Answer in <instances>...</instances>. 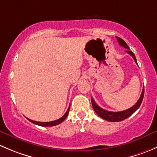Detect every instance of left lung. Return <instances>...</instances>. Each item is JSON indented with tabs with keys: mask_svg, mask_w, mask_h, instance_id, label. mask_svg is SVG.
Masks as SVG:
<instances>
[{
	"mask_svg": "<svg viewBox=\"0 0 157 157\" xmlns=\"http://www.w3.org/2000/svg\"><path fill=\"white\" fill-rule=\"evenodd\" d=\"M117 38V40H118V43L121 46L124 47V48H127L128 50L126 51L127 53L131 55V56L133 57V58L134 59V61L137 63V59L135 58V55L131 51H130L129 47L127 45L125 42L122 39L119 37H116ZM144 87L143 90H142V93L141 95H140V99H138V101L137 102V103L135 104L134 105H133L132 107H131L130 109H127V110H124V111H121V112H109V111L105 110V109H102L101 107H99L97 104L95 102L94 99L93 98H91V102H92V105H93V108L94 109V111L96 112V113L99 115V117H101L103 119L106 120L108 121H112V122H118V121H123V120L126 119L128 118V117L131 116L133 113L136 112V111L138 109L140 105H141V102L143 101L144 99Z\"/></svg>",
	"mask_w": 157,
	"mask_h": 157,
	"instance_id": "8db88e82",
	"label": "left lung"
}]
</instances>
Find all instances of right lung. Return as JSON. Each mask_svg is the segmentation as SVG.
Here are the masks:
<instances>
[{"instance_id":"obj_1","label":"right lung","mask_w":157,"mask_h":157,"mask_svg":"<svg viewBox=\"0 0 157 157\" xmlns=\"http://www.w3.org/2000/svg\"><path fill=\"white\" fill-rule=\"evenodd\" d=\"M69 110H70V105H69L68 109H67V111L66 112V113L64 114V115H63L61 118H60L59 119H58V120H55V121H49V122H40V121H33V120L29 119V118H27V119L29 120V121H31L32 123H33V124H37V125L43 126V127H50V126L58 125V124H61V123L63 121H64V120H65V118H67V115H68Z\"/></svg>"}]
</instances>
